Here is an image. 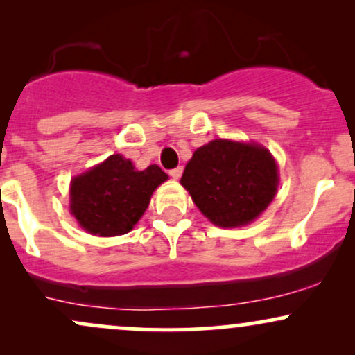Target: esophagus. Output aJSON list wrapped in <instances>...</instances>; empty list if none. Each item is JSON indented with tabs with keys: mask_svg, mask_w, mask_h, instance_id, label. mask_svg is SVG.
Wrapping results in <instances>:
<instances>
[{
	"mask_svg": "<svg viewBox=\"0 0 355 355\" xmlns=\"http://www.w3.org/2000/svg\"><path fill=\"white\" fill-rule=\"evenodd\" d=\"M182 172H183L182 166H177V168H172V170H170L168 175H170V177H172V178H175V180H178V178L182 177Z\"/></svg>",
	"mask_w": 355,
	"mask_h": 355,
	"instance_id": "34e87169",
	"label": "esophagus"
}]
</instances>
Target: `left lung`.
<instances>
[{
    "mask_svg": "<svg viewBox=\"0 0 355 355\" xmlns=\"http://www.w3.org/2000/svg\"><path fill=\"white\" fill-rule=\"evenodd\" d=\"M180 183L211 223L242 227L274 200L279 173L262 145L214 140L195 150Z\"/></svg>",
    "mask_w": 355,
    "mask_h": 355,
    "instance_id": "left-lung-1",
    "label": "left lung"
}]
</instances>
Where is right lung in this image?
<instances>
[{
	"label": "right lung",
	"mask_w": 355,
	"mask_h": 355,
	"mask_svg": "<svg viewBox=\"0 0 355 355\" xmlns=\"http://www.w3.org/2000/svg\"><path fill=\"white\" fill-rule=\"evenodd\" d=\"M166 175L150 165L138 172L121 155H112L103 164L71 180L70 211L81 229L98 237L128 234L145 214L150 197Z\"/></svg>",
	"instance_id": "obj_1"
}]
</instances>
